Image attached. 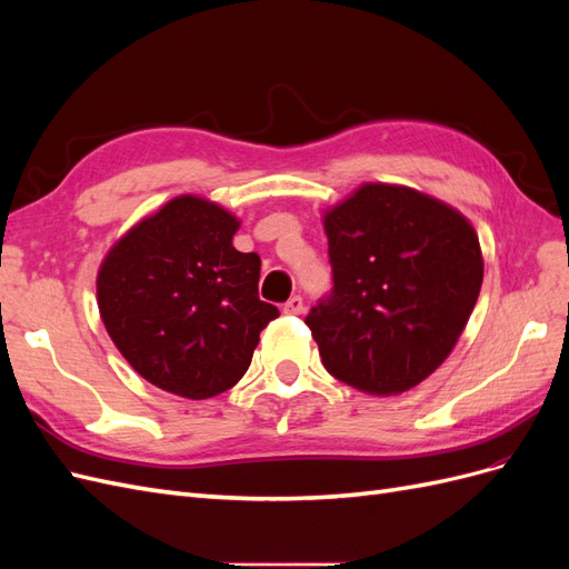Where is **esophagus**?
<instances>
[{
    "label": "esophagus",
    "mask_w": 569,
    "mask_h": 569,
    "mask_svg": "<svg viewBox=\"0 0 569 569\" xmlns=\"http://www.w3.org/2000/svg\"><path fill=\"white\" fill-rule=\"evenodd\" d=\"M303 308H306L303 299H301L299 295H295V297H291V299L284 303V313H287V316H299V313H303Z\"/></svg>",
    "instance_id": "1"
}]
</instances>
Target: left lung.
<instances>
[{
  "label": "left lung",
  "mask_w": 569,
  "mask_h": 569,
  "mask_svg": "<svg viewBox=\"0 0 569 569\" xmlns=\"http://www.w3.org/2000/svg\"><path fill=\"white\" fill-rule=\"evenodd\" d=\"M332 291L306 325L325 370L389 396L420 385L456 347L485 263L472 226L416 189L363 184L325 216Z\"/></svg>",
  "instance_id": "1"
}]
</instances>
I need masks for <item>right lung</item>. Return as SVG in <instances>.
Returning <instances> with one entry per match:
<instances>
[{
  "mask_svg": "<svg viewBox=\"0 0 569 569\" xmlns=\"http://www.w3.org/2000/svg\"><path fill=\"white\" fill-rule=\"evenodd\" d=\"M237 228L226 209L184 194L134 226L101 263L107 332L159 389L197 401L228 391L280 316L258 299L261 258L232 247Z\"/></svg>",
  "mask_w": 569,
  "mask_h": 569,
  "instance_id": "add662e5",
  "label": "right lung"
}]
</instances>
